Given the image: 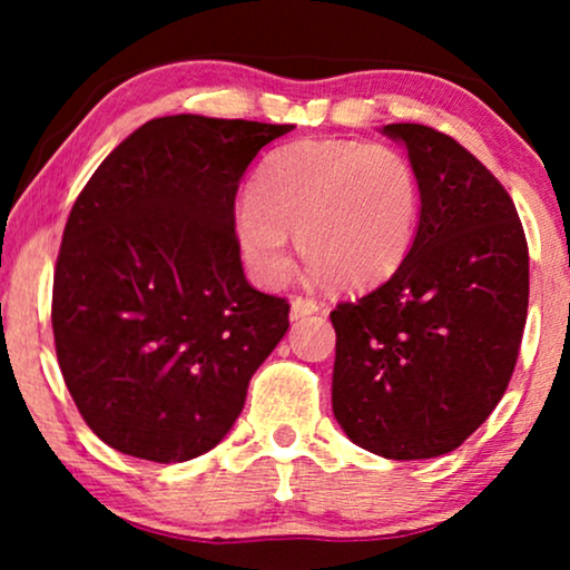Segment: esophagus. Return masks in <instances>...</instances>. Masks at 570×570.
Returning <instances> with one entry per match:
<instances>
[{"instance_id": "1", "label": "esophagus", "mask_w": 570, "mask_h": 570, "mask_svg": "<svg viewBox=\"0 0 570 570\" xmlns=\"http://www.w3.org/2000/svg\"><path fill=\"white\" fill-rule=\"evenodd\" d=\"M316 311H322V303L314 298H301L298 295V298H293V303H291V318H295V322L303 316L316 314Z\"/></svg>"}]
</instances>
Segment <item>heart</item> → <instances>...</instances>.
Segmentation results:
<instances>
[{"instance_id": "1", "label": "heart", "mask_w": 570, "mask_h": 570, "mask_svg": "<svg viewBox=\"0 0 570 570\" xmlns=\"http://www.w3.org/2000/svg\"><path fill=\"white\" fill-rule=\"evenodd\" d=\"M420 215L415 168L386 145L303 139L262 163L236 215L246 267L259 283L291 279L298 233L303 259L332 285L361 291L392 277Z\"/></svg>"}]
</instances>
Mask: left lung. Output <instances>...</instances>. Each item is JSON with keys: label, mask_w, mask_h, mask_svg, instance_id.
Instances as JSON below:
<instances>
[{"label": "left lung", "mask_w": 570, "mask_h": 570, "mask_svg": "<svg viewBox=\"0 0 570 570\" xmlns=\"http://www.w3.org/2000/svg\"><path fill=\"white\" fill-rule=\"evenodd\" d=\"M420 184V225L400 269L337 303L332 410L386 459L454 451L509 386L529 306V248L503 184L454 137L386 124Z\"/></svg>", "instance_id": "1"}]
</instances>
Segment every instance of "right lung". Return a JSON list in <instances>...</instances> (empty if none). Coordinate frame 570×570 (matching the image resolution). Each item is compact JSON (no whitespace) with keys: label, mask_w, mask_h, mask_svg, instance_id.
<instances>
[{"label":"right lung","mask_w":570,"mask_h":570,"mask_svg":"<svg viewBox=\"0 0 570 570\" xmlns=\"http://www.w3.org/2000/svg\"><path fill=\"white\" fill-rule=\"evenodd\" d=\"M291 129L163 116L75 199L53 269V345L82 420L121 454L170 464L217 446L285 337L291 303L244 275L236 191Z\"/></svg>","instance_id":"obj_1"}]
</instances>
